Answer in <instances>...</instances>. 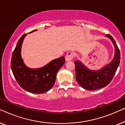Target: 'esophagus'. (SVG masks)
<instances>
[{
    "instance_id": "obj_1",
    "label": "esophagus",
    "mask_w": 125,
    "mask_h": 125,
    "mask_svg": "<svg viewBox=\"0 0 125 125\" xmlns=\"http://www.w3.org/2000/svg\"><path fill=\"white\" fill-rule=\"evenodd\" d=\"M74 54L73 53H72V52H69L67 53L66 55L65 56V60L66 61H69L72 60L74 57Z\"/></svg>"
}]
</instances>
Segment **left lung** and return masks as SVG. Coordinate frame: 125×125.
I'll list each match as a JSON object with an SVG mask.
<instances>
[{
    "instance_id": "1",
    "label": "left lung",
    "mask_w": 125,
    "mask_h": 125,
    "mask_svg": "<svg viewBox=\"0 0 125 125\" xmlns=\"http://www.w3.org/2000/svg\"><path fill=\"white\" fill-rule=\"evenodd\" d=\"M107 37L112 40L115 48L114 56L112 61L98 71H92L86 67L81 61L74 62L76 79L82 88L88 90H94L107 86L115 74L120 62V51L112 36L107 34Z\"/></svg>"
}]
</instances>
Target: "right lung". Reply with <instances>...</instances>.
<instances>
[{"instance_id":"obj_1","label":"right lung","mask_w":125,"mask_h":125,"mask_svg":"<svg viewBox=\"0 0 125 125\" xmlns=\"http://www.w3.org/2000/svg\"><path fill=\"white\" fill-rule=\"evenodd\" d=\"M26 35L24 34L20 37L12 54V71L16 81L23 89L33 93H45L54 85L57 72L65 63V57L62 56L54 59L40 68L27 67L21 56L22 43Z\"/></svg>"}]
</instances>
